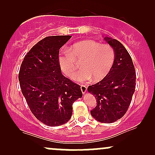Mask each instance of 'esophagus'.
Here are the masks:
<instances>
[{"label": "esophagus", "mask_w": 155, "mask_h": 155, "mask_svg": "<svg viewBox=\"0 0 155 155\" xmlns=\"http://www.w3.org/2000/svg\"><path fill=\"white\" fill-rule=\"evenodd\" d=\"M81 92H82V93L84 94L87 91V87L85 86V85H81Z\"/></svg>", "instance_id": "34e87169"}]
</instances>
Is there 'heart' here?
I'll use <instances>...</instances> for the list:
<instances>
[{"label":"heart","mask_w":155,"mask_h":155,"mask_svg":"<svg viewBox=\"0 0 155 155\" xmlns=\"http://www.w3.org/2000/svg\"><path fill=\"white\" fill-rule=\"evenodd\" d=\"M114 50L108 44L88 40L74 44L68 51L59 55V63L63 71L71 79H74L77 71L76 61L82 60V69L77 74L76 79L84 82L93 78L101 81L111 71L114 62Z\"/></svg>","instance_id":"b5f03b06"}]
</instances>
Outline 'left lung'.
Segmentation results:
<instances>
[{
    "instance_id": "8db88e82",
    "label": "left lung",
    "mask_w": 155,
    "mask_h": 155,
    "mask_svg": "<svg viewBox=\"0 0 155 155\" xmlns=\"http://www.w3.org/2000/svg\"><path fill=\"white\" fill-rule=\"evenodd\" d=\"M104 40L114 50L115 58L109 73L99 82L89 86L97 105L90 111L94 119L102 123L120 120L128 109L136 87V75L132 58L119 41L109 37Z\"/></svg>"
}]
</instances>
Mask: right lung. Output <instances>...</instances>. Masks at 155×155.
<instances>
[{"mask_svg":"<svg viewBox=\"0 0 155 155\" xmlns=\"http://www.w3.org/2000/svg\"><path fill=\"white\" fill-rule=\"evenodd\" d=\"M71 35L48 36L27 53L19 73L22 95L33 115L48 126L68 122L73 104L82 97L79 85L64 76L59 50Z\"/></svg>","mask_w":155,"mask_h":155,"instance_id":"add662e5","label":"right lung"}]
</instances>
